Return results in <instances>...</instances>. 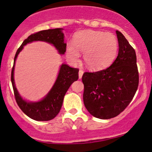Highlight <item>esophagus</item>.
Listing matches in <instances>:
<instances>
[{
  "label": "esophagus",
  "mask_w": 152,
  "mask_h": 152,
  "mask_svg": "<svg viewBox=\"0 0 152 152\" xmlns=\"http://www.w3.org/2000/svg\"><path fill=\"white\" fill-rule=\"evenodd\" d=\"M83 71L80 70L79 72H78V78H79V79H81L82 78V76H83Z\"/></svg>",
  "instance_id": "1"
}]
</instances>
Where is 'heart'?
<instances>
[{
    "mask_svg": "<svg viewBox=\"0 0 152 152\" xmlns=\"http://www.w3.org/2000/svg\"><path fill=\"white\" fill-rule=\"evenodd\" d=\"M73 44L69 43L66 46L68 58L76 62L79 52L83 53V61L92 70H100L111 64L118 48V40L114 34L89 30L78 32L74 36Z\"/></svg>",
    "mask_w": 152,
    "mask_h": 152,
    "instance_id": "obj_1",
    "label": "heart"
}]
</instances>
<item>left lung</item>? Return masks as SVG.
<instances>
[{"label": "left lung", "instance_id": "left-lung-1", "mask_svg": "<svg viewBox=\"0 0 152 152\" xmlns=\"http://www.w3.org/2000/svg\"><path fill=\"white\" fill-rule=\"evenodd\" d=\"M118 53L107 69L85 72L83 99L86 109L94 117L109 119L118 116L132 102L139 86L135 50L126 38L116 31Z\"/></svg>", "mask_w": 152, "mask_h": 152}]
</instances>
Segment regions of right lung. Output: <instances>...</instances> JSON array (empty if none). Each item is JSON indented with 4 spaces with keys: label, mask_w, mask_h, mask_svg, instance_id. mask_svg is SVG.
<instances>
[{
    "label": "right lung",
    "mask_w": 152,
    "mask_h": 152,
    "mask_svg": "<svg viewBox=\"0 0 152 152\" xmlns=\"http://www.w3.org/2000/svg\"><path fill=\"white\" fill-rule=\"evenodd\" d=\"M63 30V28L48 29L31 34L24 40L15 53L13 67L11 71V82L15 101L23 112L36 121H49L57 116L61 109L66 91L71 85L78 80V69L71 68L66 64H62L60 66L56 80L49 92L38 102H28L22 98L15 87L14 81L15 61L24 46L34 41H44L50 43L55 47L59 54L64 55L66 52V43L64 41Z\"/></svg>",
    "instance_id": "1"
}]
</instances>
